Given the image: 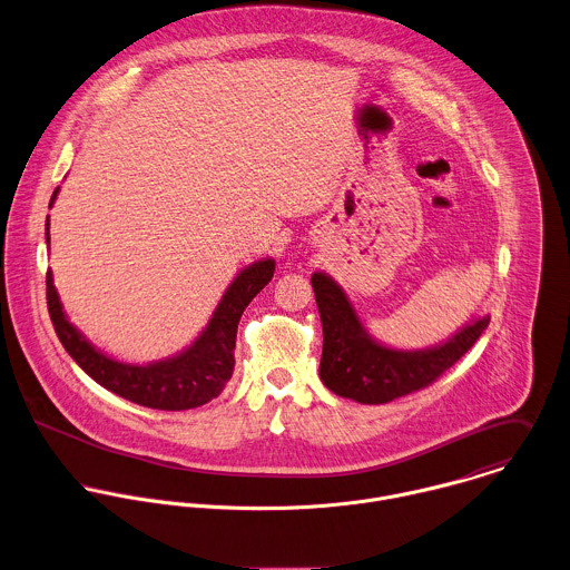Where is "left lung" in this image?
I'll return each mask as SVG.
<instances>
[{
	"label": "left lung",
	"mask_w": 570,
	"mask_h": 570,
	"mask_svg": "<svg viewBox=\"0 0 570 570\" xmlns=\"http://www.w3.org/2000/svg\"><path fill=\"white\" fill-rule=\"evenodd\" d=\"M324 348L320 377L328 391L360 404H389L431 386L487 331L491 317L464 326L446 344L429 351H395L371 340L346 293L324 273L311 277Z\"/></svg>",
	"instance_id": "left-lung-1"
}]
</instances>
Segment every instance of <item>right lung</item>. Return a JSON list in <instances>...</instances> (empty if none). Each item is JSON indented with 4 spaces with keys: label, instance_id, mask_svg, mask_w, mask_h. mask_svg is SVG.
<instances>
[{
    "label": "right lung",
    "instance_id": "right-lung-1",
    "mask_svg": "<svg viewBox=\"0 0 570 570\" xmlns=\"http://www.w3.org/2000/svg\"><path fill=\"white\" fill-rule=\"evenodd\" d=\"M57 190L59 188H55L50 197V206ZM48 239L50 235L46 222V242ZM273 259H262L244 268L224 293L206 331L184 353L148 366L115 362L90 346L66 320L50 271L46 273V304L61 346L99 386L146 409L188 411L215 400L224 391L235 368L233 348L239 317L250 299L273 279Z\"/></svg>",
    "mask_w": 570,
    "mask_h": 570
}]
</instances>
